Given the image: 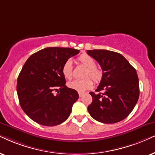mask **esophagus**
Here are the masks:
<instances>
[{"mask_svg":"<svg viewBox=\"0 0 155 155\" xmlns=\"http://www.w3.org/2000/svg\"><path fill=\"white\" fill-rule=\"evenodd\" d=\"M84 94V93H83V92H79V97H81L82 96H83Z\"/></svg>","mask_w":155,"mask_h":155,"instance_id":"1","label":"esophagus"}]
</instances>
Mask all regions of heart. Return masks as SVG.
Wrapping results in <instances>:
<instances>
[{"label":"heart","instance_id":"b5f03b06","mask_svg":"<svg viewBox=\"0 0 155 155\" xmlns=\"http://www.w3.org/2000/svg\"><path fill=\"white\" fill-rule=\"evenodd\" d=\"M79 63L86 67V70L84 72L83 77L84 79L81 80H74L69 81L68 83V87L70 89H72L79 92H83L90 89L93 86V82L91 77L94 81L96 83L99 82L102 77V72L100 69L96 67V62L94 58L87 54H82L77 58ZM72 62L70 59L66 60L65 63L62 66V74L64 77L67 79H71L73 76L72 73Z\"/></svg>","mask_w":155,"mask_h":155}]
</instances>
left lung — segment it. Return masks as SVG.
<instances>
[{
	"mask_svg": "<svg viewBox=\"0 0 155 155\" xmlns=\"http://www.w3.org/2000/svg\"><path fill=\"white\" fill-rule=\"evenodd\" d=\"M102 69V78L90 92L92 102L88 111L95 120L114 124L132 112L140 96L139 79L135 68L122 55L107 50H88Z\"/></svg>",
	"mask_w": 155,
	"mask_h": 155,
	"instance_id": "1",
	"label": "left lung"
}]
</instances>
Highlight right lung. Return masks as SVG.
<instances>
[{
  "label": "right lung",
  "mask_w": 155,
  "mask_h": 155,
  "mask_svg": "<svg viewBox=\"0 0 155 155\" xmlns=\"http://www.w3.org/2000/svg\"><path fill=\"white\" fill-rule=\"evenodd\" d=\"M79 53L74 48L48 47L25 61L17 79V94L21 108L33 121L52 127L69 117L79 94L65 85L61 70L66 61Z\"/></svg>",
  "instance_id": "right-lung-1"
}]
</instances>
